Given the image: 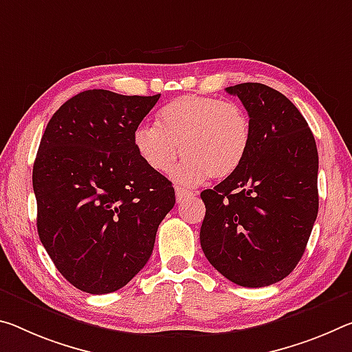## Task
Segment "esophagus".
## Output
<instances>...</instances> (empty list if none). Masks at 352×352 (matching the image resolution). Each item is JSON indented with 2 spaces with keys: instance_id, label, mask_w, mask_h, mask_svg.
Here are the masks:
<instances>
[{
  "instance_id": "obj_1",
  "label": "esophagus",
  "mask_w": 352,
  "mask_h": 352,
  "mask_svg": "<svg viewBox=\"0 0 352 352\" xmlns=\"http://www.w3.org/2000/svg\"><path fill=\"white\" fill-rule=\"evenodd\" d=\"M189 196H192V192H191V191H188V189H185V188H180V186H177V188H175V197H177V202H182L183 199H185V197H189Z\"/></svg>"
}]
</instances>
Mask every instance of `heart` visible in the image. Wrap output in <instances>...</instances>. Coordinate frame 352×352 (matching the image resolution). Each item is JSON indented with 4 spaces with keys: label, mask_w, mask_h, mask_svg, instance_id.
I'll list each match as a JSON object with an SVG mask.
<instances>
[{
    "label": "heart",
    "mask_w": 352,
    "mask_h": 352,
    "mask_svg": "<svg viewBox=\"0 0 352 352\" xmlns=\"http://www.w3.org/2000/svg\"><path fill=\"white\" fill-rule=\"evenodd\" d=\"M250 141L252 125L241 106L204 96L172 100L160 109L158 126L142 125L133 135L136 152L156 172H169L178 155L185 156L174 172L183 185H197L206 177L222 180L235 174L246 158Z\"/></svg>",
    "instance_id": "b5f03b06"
}]
</instances>
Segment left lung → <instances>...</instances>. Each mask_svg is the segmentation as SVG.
<instances>
[{
	"label": "left lung",
	"instance_id": "left-lung-1",
	"mask_svg": "<svg viewBox=\"0 0 352 352\" xmlns=\"http://www.w3.org/2000/svg\"><path fill=\"white\" fill-rule=\"evenodd\" d=\"M226 91L246 108L252 141L239 169L200 194V246L222 276L258 288L299 263L318 214V150L302 114L276 89L243 82Z\"/></svg>",
	"mask_w": 352,
	"mask_h": 352
}]
</instances>
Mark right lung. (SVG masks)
<instances>
[{
    "label": "right lung",
    "mask_w": 352,
    "mask_h": 352,
    "mask_svg": "<svg viewBox=\"0 0 352 352\" xmlns=\"http://www.w3.org/2000/svg\"><path fill=\"white\" fill-rule=\"evenodd\" d=\"M160 100L92 89L56 111L32 167L37 232L60 274L91 294L125 287L150 258L175 191L133 135Z\"/></svg>",
    "instance_id": "1"
}]
</instances>
